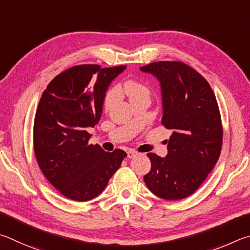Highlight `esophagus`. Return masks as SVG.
Masks as SVG:
<instances>
[{"label": "esophagus", "mask_w": 250, "mask_h": 250, "mask_svg": "<svg viewBox=\"0 0 250 250\" xmlns=\"http://www.w3.org/2000/svg\"><path fill=\"white\" fill-rule=\"evenodd\" d=\"M137 155H138V152L135 151V150H128L127 151V157H128V158H134V157H136Z\"/></svg>", "instance_id": "1"}]
</instances>
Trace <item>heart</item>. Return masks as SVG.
<instances>
[{
    "label": "heart",
    "mask_w": 250,
    "mask_h": 250,
    "mask_svg": "<svg viewBox=\"0 0 250 250\" xmlns=\"http://www.w3.org/2000/svg\"><path fill=\"white\" fill-rule=\"evenodd\" d=\"M123 91L128 95L130 101L143 98V96H149L150 94V91L148 89V86L135 80H129L127 82H125L124 86H123ZM120 98H121L120 90H118L117 87H111V89L106 92V94H105V98H104L103 106L105 111H109V109H111L114 105L118 102Z\"/></svg>",
    "instance_id": "b5f03b06"
}]
</instances>
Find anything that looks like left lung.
Returning <instances> with one entry per match:
<instances>
[{
  "instance_id": "1",
  "label": "left lung",
  "mask_w": 250,
  "mask_h": 250,
  "mask_svg": "<svg viewBox=\"0 0 250 250\" xmlns=\"http://www.w3.org/2000/svg\"><path fill=\"white\" fill-rule=\"evenodd\" d=\"M141 70L159 81L161 123L173 130L167 156L147 154L151 169L144 180L161 199H185L202 185L221 154L223 128L216 98L208 81L180 61H158Z\"/></svg>"
}]
</instances>
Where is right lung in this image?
I'll use <instances>...</instances> for the list:
<instances>
[{"instance_id": "add662e5", "label": "right lung", "mask_w": 250, "mask_h": 250, "mask_svg": "<svg viewBox=\"0 0 250 250\" xmlns=\"http://www.w3.org/2000/svg\"><path fill=\"white\" fill-rule=\"evenodd\" d=\"M126 65H76L48 84L34 123V150L47 180L65 198L79 202L102 193L126 152L92 145L87 130L98 124L111 82Z\"/></svg>"}]
</instances>
